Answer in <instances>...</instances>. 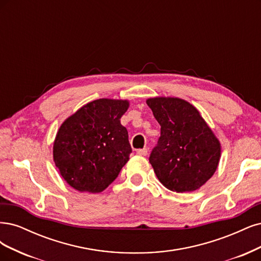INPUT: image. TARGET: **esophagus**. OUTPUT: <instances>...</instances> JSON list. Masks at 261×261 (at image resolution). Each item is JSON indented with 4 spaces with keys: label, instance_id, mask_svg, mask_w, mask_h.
<instances>
[{
    "label": "esophagus",
    "instance_id": "34e87169",
    "mask_svg": "<svg viewBox=\"0 0 261 261\" xmlns=\"http://www.w3.org/2000/svg\"><path fill=\"white\" fill-rule=\"evenodd\" d=\"M137 153L139 154V155H141V156H146L147 155V148H140V149H138L137 150Z\"/></svg>",
    "mask_w": 261,
    "mask_h": 261
}]
</instances>
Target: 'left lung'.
I'll return each mask as SVG.
<instances>
[{"label":"left lung","instance_id":"obj_1","mask_svg":"<svg viewBox=\"0 0 261 261\" xmlns=\"http://www.w3.org/2000/svg\"><path fill=\"white\" fill-rule=\"evenodd\" d=\"M146 104L161 124V138L149 156L158 180L184 193L203 187L219 165L220 142L197 108L179 97H150Z\"/></svg>","mask_w":261,"mask_h":261}]
</instances>
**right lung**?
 I'll return each instance as SVG.
<instances>
[{
    "label": "right lung",
    "mask_w": 261,
    "mask_h": 261,
    "mask_svg": "<svg viewBox=\"0 0 261 261\" xmlns=\"http://www.w3.org/2000/svg\"><path fill=\"white\" fill-rule=\"evenodd\" d=\"M129 105L128 99H95L62 123L53 159L71 188L99 193L118 176L132 152L128 131L120 123Z\"/></svg>",
    "instance_id": "right-lung-1"
}]
</instances>
